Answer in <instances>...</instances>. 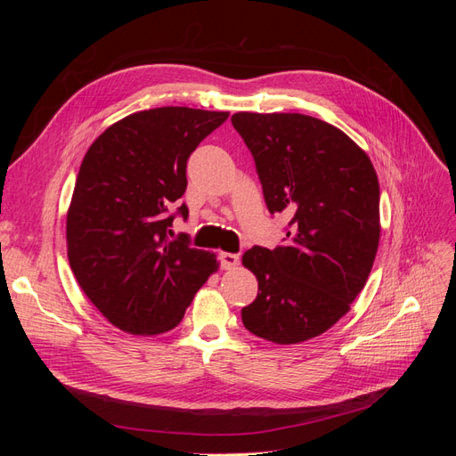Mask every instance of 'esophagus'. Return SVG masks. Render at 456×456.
Returning <instances> with one entry per match:
<instances>
[{"mask_svg":"<svg viewBox=\"0 0 456 456\" xmlns=\"http://www.w3.org/2000/svg\"><path fill=\"white\" fill-rule=\"evenodd\" d=\"M216 258H218L220 268H224V270H230V268L240 265V256L233 255V253H218Z\"/></svg>","mask_w":456,"mask_h":456,"instance_id":"34e87169","label":"esophagus"}]
</instances>
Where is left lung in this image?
Listing matches in <instances>:
<instances>
[{
  "label": "left lung",
  "mask_w": 456,
  "mask_h": 456,
  "mask_svg": "<svg viewBox=\"0 0 456 456\" xmlns=\"http://www.w3.org/2000/svg\"><path fill=\"white\" fill-rule=\"evenodd\" d=\"M255 159L268 211L291 216L283 245H255L243 265L258 295L241 308L253 335L278 344L335 325L365 287L379 249V178L348 134L305 114L232 116Z\"/></svg>",
  "instance_id": "8db88e82"
}]
</instances>
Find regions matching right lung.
<instances>
[{
	"label": "right lung",
	"instance_id": "right-lung-1",
	"mask_svg": "<svg viewBox=\"0 0 456 456\" xmlns=\"http://www.w3.org/2000/svg\"><path fill=\"white\" fill-rule=\"evenodd\" d=\"M226 119L228 112L186 106L144 110L108 127L81 161L66 218L68 260L89 300L121 330H171L218 266L188 233L173 238L171 226L175 216L188 218L178 200L190 154Z\"/></svg>",
	"mask_w": 456,
	"mask_h": 456
}]
</instances>
